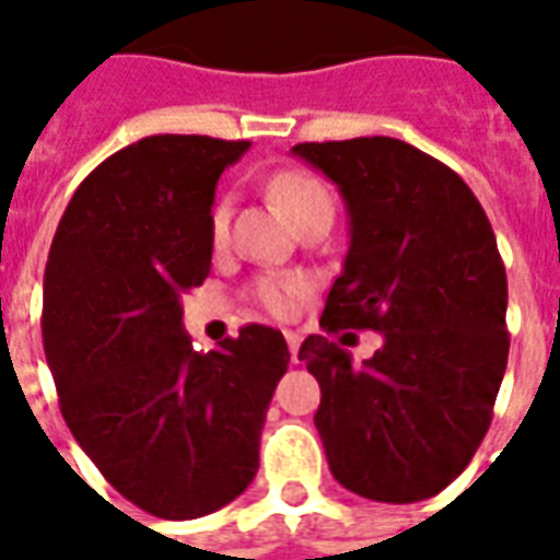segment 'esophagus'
Instances as JSON below:
<instances>
[{"mask_svg":"<svg viewBox=\"0 0 560 560\" xmlns=\"http://www.w3.org/2000/svg\"><path fill=\"white\" fill-rule=\"evenodd\" d=\"M284 339H288V348H291V360L293 363H296V351H300V332H293V329H288V332H284Z\"/></svg>","mask_w":560,"mask_h":560,"instance_id":"esophagus-1","label":"esophagus"}]
</instances>
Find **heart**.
<instances>
[{"instance_id":"heart-1","label":"heart","mask_w":560,"mask_h":560,"mask_svg":"<svg viewBox=\"0 0 560 560\" xmlns=\"http://www.w3.org/2000/svg\"><path fill=\"white\" fill-rule=\"evenodd\" d=\"M269 197L276 200V207L293 221L300 224L308 215H317V212H327L332 215V195L329 188L317 176L305 171H284L276 173L269 179ZM228 228H231V200L221 197L219 203L212 207V215H209V231H212V240L215 243H224L228 240ZM303 279H260L255 288L257 303L264 305L272 315H288L296 303V296L303 293Z\"/></svg>"}]
</instances>
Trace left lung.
<instances>
[{
  "mask_svg": "<svg viewBox=\"0 0 560 560\" xmlns=\"http://www.w3.org/2000/svg\"><path fill=\"white\" fill-rule=\"evenodd\" d=\"M291 152L339 185L348 209L351 243L320 327L384 336L360 365L327 336L300 348L320 384L329 470L384 504L432 498L468 468L504 381L506 272L492 224L458 173L405 140Z\"/></svg>",
  "mask_w": 560,
  "mask_h": 560,
  "instance_id": "8db88e82",
  "label": "left lung"
}]
</instances>
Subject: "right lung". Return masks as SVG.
<instances>
[{"mask_svg":"<svg viewBox=\"0 0 560 560\" xmlns=\"http://www.w3.org/2000/svg\"><path fill=\"white\" fill-rule=\"evenodd\" d=\"M248 140L152 135L102 161L56 228L42 336L59 408L104 480L159 518L231 504L291 353L279 329L195 351L183 296L212 264L221 171Z\"/></svg>","mask_w":560,"mask_h":560,"instance_id":"right-lung-1","label":"right lung"}]
</instances>
